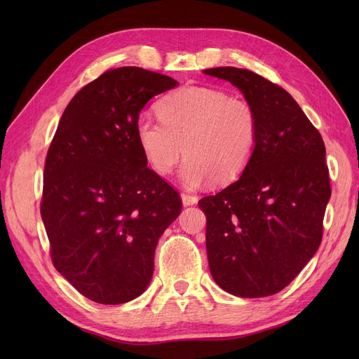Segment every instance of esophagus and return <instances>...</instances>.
Instances as JSON below:
<instances>
[{
    "mask_svg": "<svg viewBox=\"0 0 359 359\" xmlns=\"http://www.w3.org/2000/svg\"><path fill=\"white\" fill-rule=\"evenodd\" d=\"M181 199H182V203L187 206L198 203V198L193 196V194H190V193H181Z\"/></svg>",
    "mask_w": 359,
    "mask_h": 359,
    "instance_id": "34e87169",
    "label": "esophagus"
}]
</instances>
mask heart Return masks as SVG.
Returning a JSON list of instances; mask_svg holds the SVG:
<instances>
[{
  "instance_id": "1",
  "label": "heart",
  "mask_w": 359,
  "mask_h": 359,
  "mask_svg": "<svg viewBox=\"0 0 359 359\" xmlns=\"http://www.w3.org/2000/svg\"><path fill=\"white\" fill-rule=\"evenodd\" d=\"M157 111L160 118L140 114L135 130L140 151L160 175L170 173L184 153L186 186L198 187L210 178L224 184L240 177L255 154L259 118L243 97L186 86L165 97Z\"/></svg>"
}]
</instances>
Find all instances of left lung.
Returning <instances> with one entry per match:
<instances>
[{
  "mask_svg": "<svg viewBox=\"0 0 359 359\" xmlns=\"http://www.w3.org/2000/svg\"><path fill=\"white\" fill-rule=\"evenodd\" d=\"M255 106V154L231 186L199 201L215 283L243 298L285 289L318 252L331 198L325 144L280 85L245 69H206Z\"/></svg>",
  "mask_w": 359,
  "mask_h": 359,
  "instance_id": "1",
  "label": "left lung"
}]
</instances>
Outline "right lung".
<instances>
[{
	"label": "right lung",
	"mask_w": 359,
	"mask_h": 359,
	"mask_svg": "<svg viewBox=\"0 0 359 359\" xmlns=\"http://www.w3.org/2000/svg\"><path fill=\"white\" fill-rule=\"evenodd\" d=\"M177 85L140 67L107 70L76 93L49 145L40 214L50 259L94 302H128L147 289L158 238L181 212L135 130L148 100Z\"/></svg>",
	"instance_id": "add662e5"
}]
</instances>
